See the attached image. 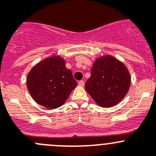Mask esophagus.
<instances>
[{
  "instance_id": "1",
  "label": "esophagus",
  "mask_w": 156,
  "mask_h": 156,
  "mask_svg": "<svg viewBox=\"0 0 156 156\" xmlns=\"http://www.w3.org/2000/svg\"><path fill=\"white\" fill-rule=\"evenodd\" d=\"M78 84H79V86H81V87H83V86H84V81L83 80L79 81Z\"/></svg>"
}]
</instances>
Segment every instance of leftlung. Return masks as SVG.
I'll return each instance as SVG.
<instances>
[{
  "label": "left lung",
  "instance_id": "8db88e82",
  "mask_svg": "<svg viewBox=\"0 0 156 156\" xmlns=\"http://www.w3.org/2000/svg\"><path fill=\"white\" fill-rule=\"evenodd\" d=\"M130 83V74L125 65L108 55L94 62L85 88L99 106L109 108L125 97Z\"/></svg>",
  "mask_w": 156,
  "mask_h": 156
}]
</instances>
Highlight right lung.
<instances>
[{
    "label": "right lung",
    "mask_w": 156,
    "mask_h": 156,
    "mask_svg": "<svg viewBox=\"0 0 156 156\" xmlns=\"http://www.w3.org/2000/svg\"><path fill=\"white\" fill-rule=\"evenodd\" d=\"M76 85L72 71L66 69L64 60L56 56L44 59L34 66L27 80L28 91L33 99L47 109L61 106Z\"/></svg>",
    "instance_id": "obj_1"
}]
</instances>
